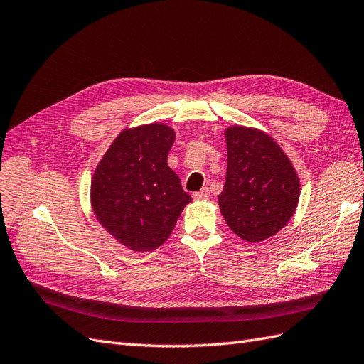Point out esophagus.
Listing matches in <instances>:
<instances>
[{"mask_svg": "<svg viewBox=\"0 0 364 364\" xmlns=\"http://www.w3.org/2000/svg\"><path fill=\"white\" fill-rule=\"evenodd\" d=\"M209 197H210V193H209L208 188H203L198 192H193V198H197V200H208Z\"/></svg>", "mask_w": 364, "mask_h": 364, "instance_id": "1", "label": "esophagus"}]
</instances>
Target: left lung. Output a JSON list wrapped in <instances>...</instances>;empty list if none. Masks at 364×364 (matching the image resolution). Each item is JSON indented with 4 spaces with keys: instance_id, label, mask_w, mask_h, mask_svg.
Wrapping results in <instances>:
<instances>
[{
    "instance_id": "8db88e82",
    "label": "left lung",
    "mask_w": 364,
    "mask_h": 364,
    "mask_svg": "<svg viewBox=\"0 0 364 364\" xmlns=\"http://www.w3.org/2000/svg\"><path fill=\"white\" fill-rule=\"evenodd\" d=\"M228 168L218 196L220 213L234 234L256 243L289 223L299 201L291 161L268 133L232 125L225 130Z\"/></svg>"
}]
</instances>
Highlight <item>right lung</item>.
<instances>
[{
  "label": "right lung",
  "mask_w": 364,
  "mask_h": 364,
  "mask_svg": "<svg viewBox=\"0 0 364 364\" xmlns=\"http://www.w3.org/2000/svg\"><path fill=\"white\" fill-rule=\"evenodd\" d=\"M173 141V129L161 122L124 129L92 175L91 206L99 223L133 251L161 247L192 201L167 166Z\"/></svg>",
  "instance_id": "add662e5"
}]
</instances>
